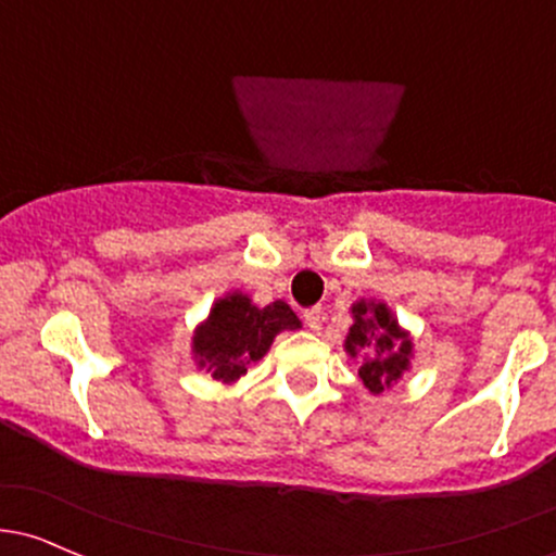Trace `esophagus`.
I'll use <instances>...</instances> for the list:
<instances>
[{
	"mask_svg": "<svg viewBox=\"0 0 556 556\" xmlns=\"http://www.w3.org/2000/svg\"><path fill=\"white\" fill-rule=\"evenodd\" d=\"M303 323H306L308 330H319V327H323V308H306V312H303Z\"/></svg>",
	"mask_w": 556,
	"mask_h": 556,
	"instance_id": "1",
	"label": "esophagus"
}]
</instances>
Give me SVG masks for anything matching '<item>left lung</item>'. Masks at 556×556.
<instances>
[{
	"label": "left lung",
	"instance_id": "8db88e82",
	"mask_svg": "<svg viewBox=\"0 0 556 556\" xmlns=\"http://www.w3.org/2000/svg\"><path fill=\"white\" fill-rule=\"evenodd\" d=\"M352 317L354 325L349 327L343 349L365 359L359 367L362 383L370 394H381L410 370L413 341L386 303L362 298L352 306Z\"/></svg>",
	"mask_w": 556,
	"mask_h": 556
}]
</instances>
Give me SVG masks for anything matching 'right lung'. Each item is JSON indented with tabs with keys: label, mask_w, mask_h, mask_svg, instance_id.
<instances>
[{
	"label": "right lung",
	"mask_w": 556,
	"mask_h": 556,
	"mask_svg": "<svg viewBox=\"0 0 556 556\" xmlns=\"http://www.w3.org/2000/svg\"><path fill=\"white\" fill-rule=\"evenodd\" d=\"M298 327L301 319L285 301L258 308L248 295L229 293L213 303L210 317L194 330L191 352L215 381L233 383L248 372V365L263 359L277 332Z\"/></svg>",
	"instance_id": "right-lung-1"
}]
</instances>
